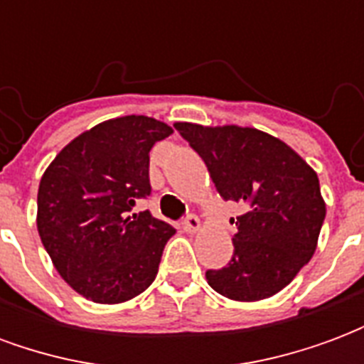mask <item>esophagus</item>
Instances as JSON below:
<instances>
[{
    "label": "esophagus",
    "mask_w": 364,
    "mask_h": 364,
    "mask_svg": "<svg viewBox=\"0 0 364 364\" xmlns=\"http://www.w3.org/2000/svg\"><path fill=\"white\" fill-rule=\"evenodd\" d=\"M198 228H200V220H198L195 214H189V216L183 220V230H185L187 234H197Z\"/></svg>",
    "instance_id": "34e87169"
}]
</instances>
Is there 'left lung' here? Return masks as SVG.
Segmentation results:
<instances>
[{"mask_svg": "<svg viewBox=\"0 0 364 364\" xmlns=\"http://www.w3.org/2000/svg\"><path fill=\"white\" fill-rule=\"evenodd\" d=\"M208 167L226 200L244 206L236 218L234 255L206 271L218 294L255 302L277 294L312 259L326 203L312 167L279 138L250 127L175 122Z\"/></svg>", "mask_w": 364, "mask_h": 364, "instance_id": "left-lung-1", "label": "left lung"}]
</instances>
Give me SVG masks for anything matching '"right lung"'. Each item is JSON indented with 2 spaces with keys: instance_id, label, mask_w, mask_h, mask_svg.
I'll list each match as a JSON object with an SVG mask.
<instances>
[{
  "instance_id": "1",
  "label": "right lung",
  "mask_w": 364,
  "mask_h": 364,
  "mask_svg": "<svg viewBox=\"0 0 364 364\" xmlns=\"http://www.w3.org/2000/svg\"><path fill=\"white\" fill-rule=\"evenodd\" d=\"M173 132L128 114L99 122L64 146L43 173L36 228L60 277L97 304H120L150 287L175 230L148 210L150 150Z\"/></svg>"
}]
</instances>
